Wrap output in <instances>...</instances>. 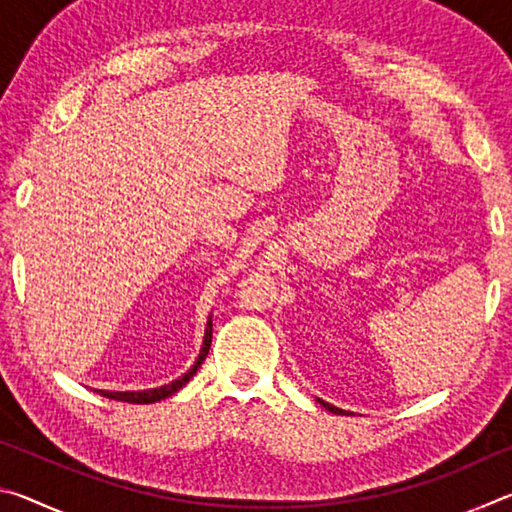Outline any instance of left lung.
Returning a JSON list of instances; mask_svg holds the SVG:
<instances>
[{"instance_id": "8db88e82", "label": "left lung", "mask_w": 512, "mask_h": 512, "mask_svg": "<svg viewBox=\"0 0 512 512\" xmlns=\"http://www.w3.org/2000/svg\"><path fill=\"white\" fill-rule=\"evenodd\" d=\"M318 404H320V406H325L327 411H332V413H336V415H345V411H343V409H339V406H334V404H327V402H323V400H318Z\"/></svg>"}]
</instances>
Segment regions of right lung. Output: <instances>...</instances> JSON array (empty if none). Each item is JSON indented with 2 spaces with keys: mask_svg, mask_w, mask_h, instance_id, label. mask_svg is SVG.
Returning <instances> with one entry per match:
<instances>
[{
  "mask_svg": "<svg viewBox=\"0 0 512 512\" xmlns=\"http://www.w3.org/2000/svg\"><path fill=\"white\" fill-rule=\"evenodd\" d=\"M210 345H212V316L207 318V327H205V336H203L201 352H198V359L194 361V366L185 372V375H180L178 379H173L171 384H164V386H158V388H146V391H99V388H97V393L103 395V397H108V400L128 402V404H153V402H160V400H164V397L178 393L180 388H183L187 381L196 375V370L201 368V363L205 361L207 352H210Z\"/></svg>",
  "mask_w": 512,
  "mask_h": 512,
  "instance_id": "add662e5",
  "label": "right lung"
}]
</instances>
